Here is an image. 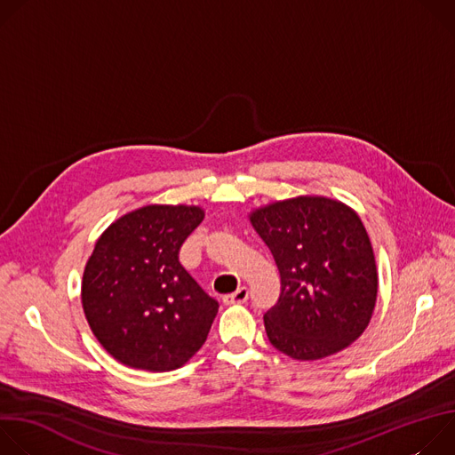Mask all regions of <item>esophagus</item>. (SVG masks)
I'll use <instances>...</instances> for the list:
<instances>
[{"mask_svg":"<svg viewBox=\"0 0 455 455\" xmlns=\"http://www.w3.org/2000/svg\"><path fill=\"white\" fill-rule=\"evenodd\" d=\"M246 300H248V290L246 288H239L237 291L223 297L225 304H244Z\"/></svg>","mask_w":455,"mask_h":455,"instance_id":"34e87169","label":"esophagus"}]
</instances>
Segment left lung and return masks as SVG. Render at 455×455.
Masks as SVG:
<instances>
[{"label": "left lung", "instance_id": "left-lung-1", "mask_svg": "<svg viewBox=\"0 0 455 455\" xmlns=\"http://www.w3.org/2000/svg\"><path fill=\"white\" fill-rule=\"evenodd\" d=\"M281 275L265 313L270 344L295 360H318L355 342L371 320L378 274L369 235L344 204L302 196L250 218Z\"/></svg>", "mask_w": 455, "mask_h": 455}]
</instances>
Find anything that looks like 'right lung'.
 Returning <instances> with one entry per match:
<instances>
[{
	"instance_id": "obj_1",
	"label": "right lung",
	"mask_w": 455,
	"mask_h": 455,
	"mask_svg": "<svg viewBox=\"0 0 455 455\" xmlns=\"http://www.w3.org/2000/svg\"><path fill=\"white\" fill-rule=\"evenodd\" d=\"M198 207L149 205L115 221L83 277V307L102 347L144 371L181 367L207 340L218 300L180 265Z\"/></svg>"
}]
</instances>
